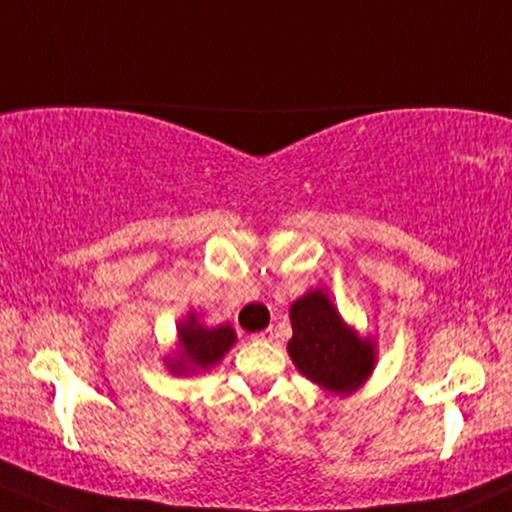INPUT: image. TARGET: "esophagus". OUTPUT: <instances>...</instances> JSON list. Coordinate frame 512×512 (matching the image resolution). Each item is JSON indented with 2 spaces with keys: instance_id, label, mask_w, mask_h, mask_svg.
Instances as JSON below:
<instances>
[{
  "instance_id": "esophagus-1",
  "label": "esophagus",
  "mask_w": 512,
  "mask_h": 512,
  "mask_svg": "<svg viewBox=\"0 0 512 512\" xmlns=\"http://www.w3.org/2000/svg\"><path fill=\"white\" fill-rule=\"evenodd\" d=\"M252 341H274V329L269 326V329H264V331H260V334L252 336Z\"/></svg>"
}]
</instances>
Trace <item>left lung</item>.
<instances>
[{
    "instance_id": "obj_1",
    "label": "left lung",
    "mask_w": 512,
    "mask_h": 512,
    "mask_svg": "<svg viewBox=\"0 0 512 512\" xmlns=\"http://www.w3.org/2000/svg\"><path fill=\"white\" fill-rule=\"evenodd\" d=\"M288 355L305 379L329 396L360 391L377 367V341L341 317L324 288H310L291 305Z\"/></svg>"
}]
</instances>
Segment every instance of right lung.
<instances>
[{"mask_svg":"<svg viewBox=\"0 0 512 512\" xmlns=\"http://www.w3.org/2000/svg\"><path fill=\"white\" fill-rule=\"evenodd\" d=\"M236 329L231 324L207 326L200 312L190 310L176 324V348L164 355V367L174 377H193L217 367L236 346Z\"/></svg>","mask_w":512,"mask_h":512,"instance_id":"add662e5","label":"right lung"}]
</instances>
